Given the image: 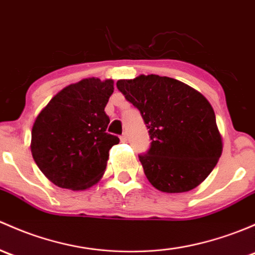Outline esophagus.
<instances>
[{
  "mask_svg": "<svg viewBox=\"0 0 255 255\" xmlns=\"http://www.w3.org/2000/svg\"><path fill=\"white\" fill-rule=\"evenodd\" d=\"M121 141H123V143L127 141V134H126V133H123V134L121 135Z\"/></svg>",
  "mask_w": 255,
  "mask_h": 255,
  "instance_id": "obj_1",
  "label": "esophagus"
}]
</instances>
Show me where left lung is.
I'll return each mask as SVG.
<instances>
[{
    "instance_id": "1",
    "label": "left lung",
    "mask_w": 255,
    "mask_h": 255,
    "mask_svg": "<svg viewBox=\"0 0 255 255\" xmlns=\"http://www.w3.org/2000/svg\"><path fill=\"white\" fill-rule=\"evenodd\" d=\"M139 110L150 148L139 155L150 183L165 193H183L210 175L222 152L215 112L204 96L179 80L156 74L117 82Z\"/></svg>"
}]
</instances>
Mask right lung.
I'll return each mask as SVG.
<instances>
[{"label": "right lung", "instance_id": "add662e5", "mask_svg": "<svg viewBox=\"0 0 255 255\" xmlns=\"http://www.w3.org/2000/svg\"><path fill=\"white\" fill-rule=\"evenodd\" d=\"M114 80L83 79L56 94L34 122L31 154L37 167L61 188L82 191L98 183L109 151L120 143L106 132V104Z\"/></svg>", "mask_w": 255, "mask_h": 255}]
</instances>
